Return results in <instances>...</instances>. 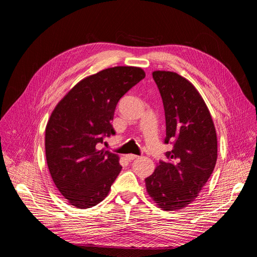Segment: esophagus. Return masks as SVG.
<instances>
[{
    "instance_id": "1",
    "label": "esophagus",
    "mask_w": 257,
    "mask_h": 257,
    "mask_svg": "<svg viewBox=\"0 0 257 257\" xmlns=\"http://www.w3.org/2000/svg\"><path fill=\"white\" fill-rule=\"evenodd\" d=\"M125 158H126L128 161H134V160H137L139 157H138V155H135V154H126Z\"/></svg>"
}]
</instances>
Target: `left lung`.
Returning <instances> with one entry per match:
<instances>
[{
    "mask_svg": "<svg viewBox=\"0 0 257 257\" xmlns=\"http://www.w3.org/2000/svg\"><path fill=\"white\" fill-rule=\"evenodd\" d=\"M152 76L164 105V143L173 144V150L146 178V188L159 208L175 211L191 204L211 176L216 133L206 103L189 80L174 72L155 71Z\"/></svg>",
    "mask_w": 257,
    "mask_h": 257,
    "instance_id": "obj_1",
    "label": "left lung"
}]
</instances>
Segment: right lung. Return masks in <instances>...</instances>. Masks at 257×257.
<instances>
[{
    "label": "right lung",
    "mask_w": 257,
    "mask_h": 257,
    "mask_svg": "<svg viewBox=\"0 0 257 257\" xmlns=\"http://www.w3.org/2000/svg\"><path fill=\"white\" fill-rule=\"evenodd\" d=\"M145 76L141 67L103 69L77 83L52 111L46 126V160L54 184L76 208L99 204L120 174L118 155L96 145L115 134V106Z\"/></svg>",
    "instance_id": "obj_1"
}]
</instances>
